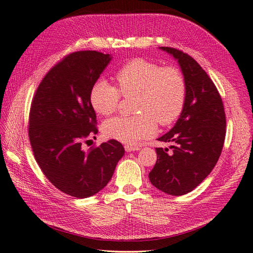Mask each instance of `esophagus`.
<instances>
[{
	"label": "esophagus",
	"mask_w": 253,
	"mask_h": 253,
	"mask_svg": "<svg viewBox=\"0 0 253 253\" xmlns=\"http://www.w3.org/2000/svg\"><path fill=\"white\" fill-rule=\"evenodd\" d=\"M125 149H126V152H134V151L140 150L139 147H136V145H132V144H126Z\"/></svg>",
	"instance_id": "34e87169"
}]
</instances>
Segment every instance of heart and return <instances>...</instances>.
<instances>
[{"instance_id": "obj_1", "label": "heart", "mask_w": 253, "mask_h": 253, "mask_svg": "<svg viewBox=\"0 0 253 253\" xmlns=\"http://www.w3.org/2000/svg\"><path fill=\"white\" fill-rule=\"evenodd\" d=\"M116 87L100 80L91 87L89 101L96 113L102 116L116 112L120 94L136 97L133 117H114L102 125V133L109 139L134 144L148 138L163 126L177 120L186 102L187 86L181 72L174 66L163 67L152 61L137 58L120 67L115 75Z\"/></svg>"}]
</instances>
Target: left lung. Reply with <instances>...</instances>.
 <instances>
[{
    "label": "left lung",
    "mask_w": 253,
    "mask_h": 253,
    "mask_svg": "<svg viewBox=\"0 0 253 253\" xmlns=\"http://www.w3.org/2000/svg\"><path fill=\"white\" fill-rule=\"evenodd\" d=\"M159 49L177 61L187 95L176 124L157 139L173 142L172 150L156 148L158 159L149 178L158 190L179 196L195 189L215 167L225 141L226 116L217 88L202 66L180 50Z\"/></svg>",
    "instance_id": "8db88e82"
}]
</instances>
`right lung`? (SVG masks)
<instances>
[{"instance_id":"1","label":"right lung","mask_w":253,"mask_h":253,"mask_svg":"<svg viewBox=\"0 0 253 253\" xmlns=\"http://www.w3.org/2000/svg\"><path fill=\"white\" fill-rule=\"evenodd\" d=\"M112 58L96 50L66 56L43 78L30 108L28 135L38 165L53 186L77 198L101 191L125 155L114 139L82 149L98 133L89 95Z\"/></svg>"}]
</instances>
